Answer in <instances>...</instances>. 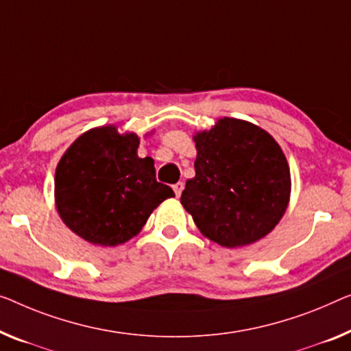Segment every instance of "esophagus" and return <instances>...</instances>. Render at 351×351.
Wrapping results in <instances>:
<instances>
[{
    "label": "esophagus",
    "mask_w": 351,
    "mask_h": 351,
    "mask_svg": "<svg viewBox=\"0 0 351 351\" xmlns=\"http://www.w3.org/2000/svg\"><path fill=\"white\" fill-rule=\"evenodd\" d=\"M182 189H184V182H182V181H180V182H176V184H173V191H175V193H176V197L181 195Z\"/></svg>",
    "instance_id": "esophagus-1"
}]
</instances>
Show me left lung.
Instances as JSON below:
<instances>
[{"label":"left lung","instance_id":"8db88e82","mask_svg":"<svg viewBox=\"0 0 351 351\" xmlns=\"http://www.w3.org/2000/svg\"><path fill=\"white\" fill-rule=\"evenodd\" d=\"M195 176L181 205L203 237L239 247L273 230L290 202V169L280 146L258 125L221 118L193 135Z\"/></svg>","mask_w":351,"mask_h":351}]
</instances>
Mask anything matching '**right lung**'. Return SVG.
Segmentation results:
<instances>
[{"label":"right lung","instance_id":"right-lung-1","mask_svg":"<svg viewBox=\"0 0 351 351\" xmlns=\"http://www.w3.org/2000/svg\"><path fill=\"white\" fill-rule=\"evenodd\" d=\"M137 134L102 125L72 143L55 173V203L62 222L85 241L118 245L135 234L171 187L156 181L154 160L138 158Z\"/></svg>","mask_w":351,"mask_h":351}]
</instances>
